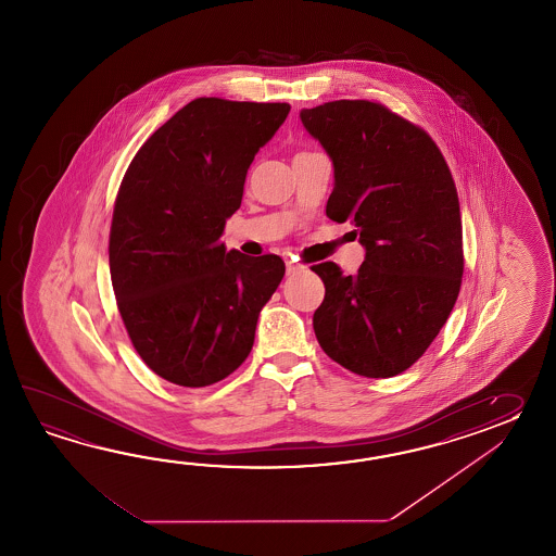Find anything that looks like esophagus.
I'll use <instances>...</instances> for the list:
<instances>
[{
	"mask_svg": "<svg viewBox=\"0 0 556 556\" xmlns=\"http://www.w3.org/2000/svg\"><path fill=\"white\" fill-rule=\"evenodd\" d=\"M300 270H304L302 264H298V262L294 261H286V273L295 274L300 273Z\"/></svg>",
	"mask_w": 556,
	"mask_h": 556,
	"instance_id": "esophagus-1",
	"label": "esophagus"
}]
</instances>
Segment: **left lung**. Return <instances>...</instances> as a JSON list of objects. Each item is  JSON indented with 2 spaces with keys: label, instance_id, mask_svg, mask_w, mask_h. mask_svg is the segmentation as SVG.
<instances>
[{
  "label": "left lung",
  "instance_id": "8db88e82",
  "mask_svg": "<svg viewBox=\"0 0 556 556\" xmlns=\"http://www.w3.org/2000/svg\"><path fill=\"white\" fill-rule=\"evenodd\" d=\"M333 165L326 214L350 220L366 258L354 276L312 266L326 286L314 312L319 345L364 378H393L438 338L459 295L462 211L438 144L426 130L371 101L300 111Z\"/></svg>",
  "mask_w": 556,
  "mask_h": 556
}]
</instances>
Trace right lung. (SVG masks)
<instances>
[{"label":"right lung","instance_id":"right-lung-1","mask_svg":"<svg viewBox=\"0 0 556 556\" xmlns=\"http://www.w3.org/2000/svg\"><path fill=\"white\" fill-rule=\"evenodd\" d=\"M288 113V103L194 99L154 130L121 182L111 282L135 350L170 383L230 376L282 282L280 256H244L220 237L254 156Z\"/></svg>","mask_w":556,"mask_h":556}]
</instances>
